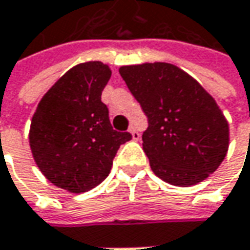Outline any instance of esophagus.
<instances>
[{
	"mask_svg": "<svg viewBox=\"0 0 250 250\" xmlns=\"http://www.w3.org/2000/svg\"><path fill=\"white\" fill-rule=\"evenodd\" d=\"M129 133H130V136H132V140H139L140 139V133L138 132V130H136V128H135V126H130Z\"/></svg>",
	"mask_w": 250,
	"mask_h": 250,
	"instance_id": "esophagus-1",
	"label": "esophagus"
}]
</instances>
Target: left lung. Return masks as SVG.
Segmentation results:
<instances>
[{
  "instance_id": "1",
  "label": "left lung",
  "mask_w": 250,
  "mask_h": 250,
  "mask_svg": "<svg viewBox=\"0 0 250 250\" xmlns=\"http://www.w3.org/2000/svg\"><path fill=\"white\" fill-rule=\"evenodd\" d=\"M120 75L149 118L142 145L160 179L192 187L220 167L229 146V125L195 78L168 62L121 66Z\"/></svg>"
}]
</instances>
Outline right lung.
I'll use <instances>...</instances> for the list:
<instances>
[{"label": "right lung", "instance_id": "right-lung-1", "mask_svg": "<svg viewBox=\"0 0 250 250\" xmlns=\"http://www.w3.org/2000/svg\"><path fill=\"white\" fill-rule=\"evenodd\" d=\"M111 69L101 61L75 65L54 83L34 111L29 145L34 163L57 188L83 193L110 174L128 132L111 126L101 91Z\"/></svg>", "mask_w": 250, "mask_h": 250}]
</instances>
